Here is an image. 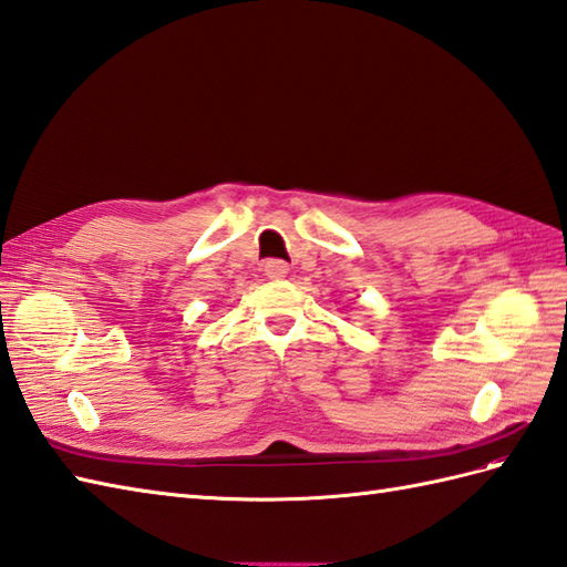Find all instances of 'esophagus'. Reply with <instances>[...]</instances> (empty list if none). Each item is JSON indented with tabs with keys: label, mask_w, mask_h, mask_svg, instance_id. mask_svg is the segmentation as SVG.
Listing matches in <instances>:
<instances>
[{
	"label": "esophagus",
	"mask_w": 567,
	"mask_h": 567,
	"mask_svg": "<svg viewBox=\"0 0 567 567\" xmlns=\"http://www.w3.org/2000/svg\"><path fill=\"white\" fill-rule=\"evenodd\" d=\"M265 274L269 276V279H284V276L288 274V265L281 259H267L265 261Z\"/></svg>",
	"instance_id": "obj_1"
}]
</instances>
